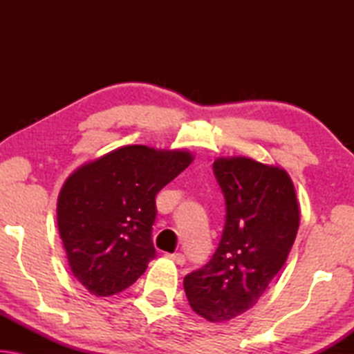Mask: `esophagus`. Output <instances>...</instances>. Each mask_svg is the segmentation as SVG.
<instances>
[{"label": "esophagus", "instance_id": "esophagus-1", "mask_svg": "<svg viewBox=\"0 0 354 354\" xmlns=\"http://www.w3.org/2000/svg\"><path fill=\"white\" fill-rule=\"evenodd\" d=\"M167 257H170L171 261H175L178 266H184L185 263V256L183 253H173V254H167Z\"/></svg>", "mask_w": 354, "mask_h": 354}]
</instances>
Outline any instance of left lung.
<instances>
[{"mask_svg": "<svg viewBox=\"0 0 354 354\" xmlns=\"http://www.w3.org/2000/svg\"><path fill=\"white\" fill-rule=\"evenodd\" d=\"M225 198V226L211 261L185 274L194 313L223 323L259 301L295 242L299 211L283 169L248 158H220L212 165Z\"/></svg>", "mask_w": 354, "mask_h": 354, "instance_id": "left-lung-1", "label": "left lung"}]
</instances>
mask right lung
<instances>
[{
    "label": "right lung",
    "mask_w": 354,
    "mask_h": 354,
    "mask_svg": "<svg viewBox=\"0 0 354 354\" xmlns=\"http://www.w3.org/2000/svg\"><path fill=\"white\" fill-rule=\"evenodd\" d=\"M185 151L129 145L77 169L57 200L70 268L97 297L128 289L156 257V195L187 169Z\"/></svg>",
    "instance_id": "obj_1"
}]
</instances>
